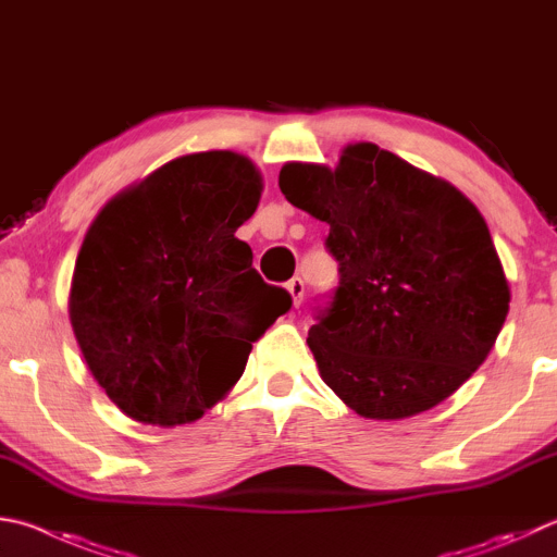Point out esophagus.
I'll use <instances>...</instances> for the list:
<instances>
[{"label":"esophagus","instance_id":"34e87169","mask_svg":"<svg viewBox=\"0 0 557 557\" xmlns=\"http://www.w3.org/2000/svg\"><path fill=\"white\" fill-rule=\"evenodd\" d=\"M287 292H289V297H292V305L299 307L301 299H305V282H301V277H292L287 282Z\"/></svg>","mask_w":557,"mask_h":557}]
</instances>
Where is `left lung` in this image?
Returning <instances> with one entry per match:
<instances>
[{
    "label": "left lung",
    "mask_w": 557,
    "mask_h": 557,
    "mask_svg": "<svg viewBox=\"0 0 557 557\" xmlns=\"http://www.w3.org/2000/svg\"><path fill=\"white\" fill-rule=\"evenodd\" d=\"M289 205L331 226L341 282L309 331L321 380L366 419L429 411L478 370L509 313V282L478 207L375 144L336 168L285 163Z\"/></svg>",
    "instance_id": "obj_1"
}]
</instances>
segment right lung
<instances>
[{
  "label": "right lung",
  "mask_w": 557,
  "mask_h": 557,
  "mask_svg": "<svg viewBox=\"0 0 557 557\" xmlns=\"http://www.w3.org/2000/svg\"><path fill=\"white\" fill-rule=\"evenodd\" d=\"M260 191L250 158L189 153L121 189L89 226L70 323L92 377L128 419L170 429L205 417L292 307L236 238Z\"/></svg>",
  "instance_id": "1"
}]
</instances>
